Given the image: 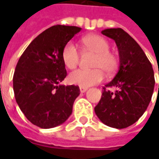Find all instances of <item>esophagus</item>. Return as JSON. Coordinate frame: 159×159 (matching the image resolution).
<instances>
[{"mask_svg":"<svg viewBox=\"0 0 159 159\" xmlns=\"http://www.w3.org/2000/svg\"><path fill=\"white\" fill-rule=\"evenodd\" d=\"M80 90L81 93H85L87 90H88V88H85V87H80Z\"/></svg>","mask_w":159,"mask_h":159,"instance_id":"obj_1","label":"esophagus"}]
</instances>
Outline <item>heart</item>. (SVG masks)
<instances>
[{
  "instance_id": "obj_1",
  "label": "heart",
  "mask_w": 159,
  "mask_h": 159,
  "mask_svg": "<svg viewBox=\"0 0 159 159\" xmlns=\"http://www.w3.org/2000/svg\"><path fill=\"white\" fill-rule=\"evenodd\" d=\"M85 47L96 54L92 70H77L71 72L69 80L71 84L88 88L100 83L104 78L105 71L111 75L119 66V59L116 55L110 52V43L103 37L97 34H91L83 38ZM62 59L65 66L69 69H75L80 63V51L75 43L69 41L62 50Z\"/></svg>"
}]
</instances>
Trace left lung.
Listing matches in <instances>:
<instances>
[{
    "label": "left lung",
    "mask_w": 159,
    "mask_h": 159,
    "mask_svg": "<svg viewBox=\"0 0 159 159\" xmlns=\"http://www.w3.org/2000/svg\"><path fill=\"white\" fill-rule=\"evenodd\" d=\"M102 34L115 40L119 67L114 79L103 88L95 112L108 126L125 128L135 123L149 106L155 86L154 71L142 48L123 29H105ZM111 86L117 89L114 94L106 89Z\"/></svg>",
    "instance_id": "left-lung-1"
}]
</instances>
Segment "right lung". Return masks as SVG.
Returning a JSON list of instances; mask_svg holds the SVG:
<instances>
[{
  "mask_svg": "<svg viewBox=\"0 0 159 159\" xmlns=\"http://www.w3.org/2000/svg\"><path fill=\"white\" fill-rule=\"evenodd\" d=\"M80 30L61 25L49 27L29 44L16 64V101L26 119L40 128L62 125L72 112L80 88L60 85L67 75L62 50Z\"/></svg>",
  "mask_w": 159,
  "mask_h": 159,
  "instance_id": "obj_1",
  "label": "right lung"
}]
</instances>
